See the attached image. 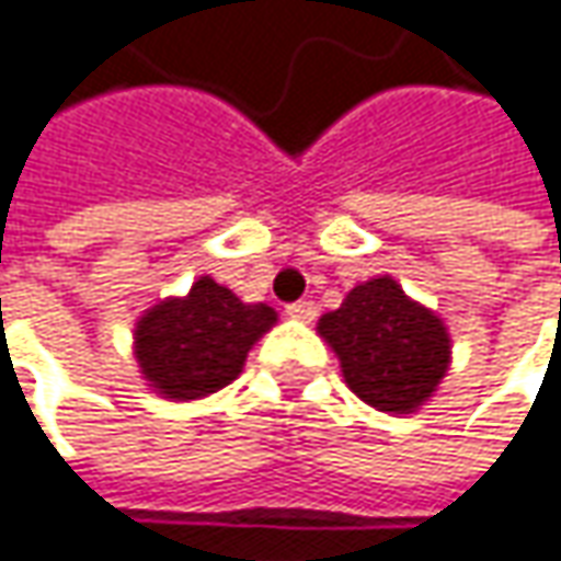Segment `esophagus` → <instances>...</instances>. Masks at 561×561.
Here are the masks:
<instances>
[{"mask_svg":"<svg viewBox=\"0 0 561 561\" xmlns=\"http://www.w3.org/2000/svg\"><path fill=\"white\" fill-rule=\"evenodd\" d=\"M285 313H288V317H295V320H305V323H308V320L317 317V305L308 301V298H301V301H291V305L285 308Z\"/></svg>","mask_w":561,"mask_h":561,"instance_id":"obj_1","label":"esophagus"}]
</instances>
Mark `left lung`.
<instances>
[{
  "label": "left lung",
  "mask_w": 561,
  "mask_h": 561,
  "mask_svg": "<svg viewBox=\"0 0 561 561\" xmlns=\"http://www.w3.org/2000/svg\"><path fill=\"white\" fill-rule=\"evenodd\" d=\"M348 390L380 412H415L442 383L450 362L445 323L403 295L390 276L355 285L336 311L320 317Z\"/></svg>",
  "instance_id": "obj_1"
}]
</instances>
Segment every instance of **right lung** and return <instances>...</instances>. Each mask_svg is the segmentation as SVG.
<instances>
[{
	"label": "right lung",
	"instance_id": "add662e5",
	"mask_svg": "<svg viewBox=\"0 0 561 561\" xmlns=\"http://www.w3.org/2000/svg\"><path fill=\"white\" fill-rule=\"evenodd\" d=\"M276 323L270 305H244L209 276L186 298L154 305L136 327V358L171 400H199L241 375L250 346Z\"/></svg>",
	"mask_w": 561,
	"mask_h": 561
}]
</instances>
